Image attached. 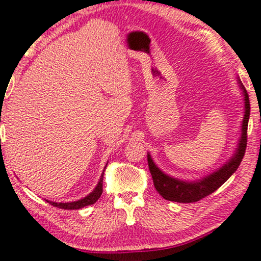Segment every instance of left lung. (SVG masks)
Segmentation results:
<instances>
[{
  "mask_svg": "<svg viewBox=\"0 0 261 261\" xmlns=\"http://www.w3.org/2000/svg\"><path fill=\"white\" fill-rule=\"evenodd\" d=\"M244 93V101H246V112H244L243 124H242V137L238 145L237 152L231 161L227 162L225 166H222L219 171L211 173L206 178H203L198 182H183L176 178H171L170 176L165 174L161 170H159L151 160L150 155H148V164L149 170L151 173L152 180L156 191L160 193L162 198L166 200L177 201V203H195V201L201 200V199L210 195L216 189H219L223 183L227 180L229 177L237 171L238 166L243 160V156L246 154L247 148V130H248V121H249L250 113V103L249 96L244 89L243 85H241Z\"/></svg>",
  "mask_w": 261,
  "mask_h": 261,
  "instance_id": "left-lung-1",
  "label": "left lung"
}]
</instances>
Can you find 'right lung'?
Masks as SVG:
<instances>
[{"label":"right lung","mask_w":261,"mask_h":261,"mask_svg":"<svg viewBox=\"0 0 261 261\" xmlns=\"http://www.w3.org/2000/svg\"><path fill=\"white\" fill-rule=\"evenodd\" d=\"M102 179H103V174H101V178L99 180V183H97L96 188H95L90 194L87 195V197L81 199V200L72 201V203H54V201H47V203H50L51 205H54V206L60 207V209H64V210L82 209V207L94 204L95 201H97V199L101 197V194H102Z\"/></svg>","instance_id":"obj_1"}]
</instances>
